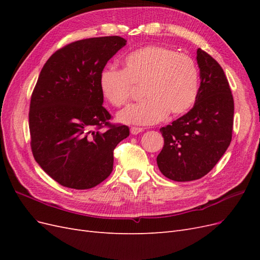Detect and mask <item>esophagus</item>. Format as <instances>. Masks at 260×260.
I'll use <instances>...</instances> for the list:
<instances>
[{
    "mask_svg": "<svg viewBox=\"0 0 260 260\" xmlns=\"http://www.w3.org/2000/svg\"><path fill=\"white\" fill-rule=\"evenodd\" d=\"M142 131H143V128H139V127H132L130 129V132L132 135H139V133H141Z\"/></svg>",
    "mask_w": 260,
    "mask_h": 260,
    "instance_id": "esophagus-1",
    "label": "esophagus"
}]
</instances>
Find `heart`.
Segmentation results:
<instances>
[{"label":"heart","mask_w":260,"mask_h":260,"mask_svg":"<svg viewBox=\"0 0 260 260\" xmlns=\"http://www.w3.org/2000/svg\"><path fill=\"white\" fill-rule=\"evenodd\" d=\"M99 86L107 103L120 107L131 99L136 86H143L145 100L129 105L117 115L130 124H153L168 114L187 113L199 95L200 73L192 57L162 45H147L123 58V69L106 66Z\"/></svg>","instance_id":"heart-1"}]
</instances>
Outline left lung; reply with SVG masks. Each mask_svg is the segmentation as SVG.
<instances>
[{
    "label": "left lung",
    "mask_w": 260,
    "mask_h": 260,
    "mask_svg": "<svg viewBox=\"0 0 260 260\" xmlns=\"http://www.w3.org/2000/svg\"><path fill=\"white\" fill-rule=\"evenodd\" d=\"M201 85L190 112L160 128L164 147L157 156L161 174L178 182L207 175L232 140L234 101L218 61L198 50Z\"/></svg>",
    "instance_id": "obj_1"
}]
</instances>
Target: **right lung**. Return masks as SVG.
<instances>
[{"label":"right lung","mask_w":260,"mask_h":260,"mask_svg":"<svg viewBox=\"0 0 260 260\" xmlns=\"http://www.w3.org/2000/svg\"><path fill=\"white\" fill-rule=\"evenodd\" d=\"M125 42L112 36L69 43L38 78L29 111L31 151L66 187L86 190L103 182L113 171L115 147L129 136L127 125L109 121L99 86L101 70Z\"/></svg>","instance_id":"1"}]
</instances>
